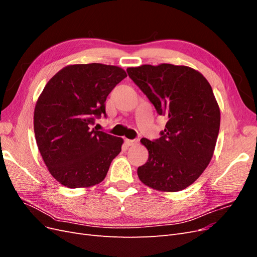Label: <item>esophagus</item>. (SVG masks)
Wrapping results in <instances>:
<instances>
[{
  "label": "esophagus",
  "instance_id": "obj_1",
  "mask_svg": "<svg viewBox=\"0 0 257 257\" xmlns=\"http://www.w3.org/2000/svg\"><path fill=\"white\" fill-rule=\"evenodd\" d=\"M125 143L128 145V146H134L138 143V139H125Z\"/></svg>",
  "mask_w": 257,
  "mask_h": 257
}]
</instances>
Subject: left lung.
I'll list each match as a JSON object with an SVG mask.
<instances>
[{"label": "left lung", "instance_id": "left-lung-1", "mask_svg": "<svg viewBox=\"0 0 257 257\" xmlns=\"http://www.w3.org/2000/svg\"><path fill=\"white\" fill-rule=\"evenodd\" d=\"M126 71L158 113L168 116L160 138L141 141L149 158L137 175L154 190H184L211 161L219 135L220 108L211 85L199 72L182 65L146 64Z\"/></svg>", "mask_w": 257, "mask_h": 257}]
</instances>
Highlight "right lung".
I'll return each instance as SVG.
<instances>
[{"label": "right lung", "instance_id": "1", "mask_svg": "<svg viewBox=\"0 0 257 257\" xmlns=\"http://www.w3.org/2000/svg\"><path fill=\"white\" fill-rule=\"evenodd\" d=\"M127 75L99 63L62 68L47 82L34 110L36 144L52 177L67 188L102 182L123 139L94 125L106 116L105 102Z\"/></svg>", "mask_w": 257, "mask_h": 257}]
</instances>
